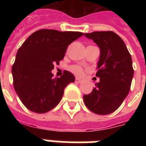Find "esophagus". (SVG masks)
Returning <instances> with one entry per match:
<instances>
[{
    "label": "esophagus",
    "instance_id": "1",
    "mask_svg": "<svg viewBox=\"0 0 146 146\" xmlns=\"http://www.w3.org/2000/svg\"><path fill=\"white\" fill-rule=\"evenodd\" d=\"M75 82H76V83H80V82H82V80H80V79H79V78H76Z\"/></svg>",
    "mask_w": 146,
    "mask_h": 146
}]
</instances>
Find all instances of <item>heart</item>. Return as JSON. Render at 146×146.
<instances>
[{
	"label": "heart",
	"mask_w": 146,
	"mask_h": 146,
	"mask_svg": "<svg viewBox=\"0 0 146 146\" xmlns=\"http://www.w3.org/2000/svg\"><path fill=\"white\" fill-rule=\"evenodd\" d=\"M70 70L73 72L74 74L77 76H81L83 73V70L81 66H73L70 68Z\"/></svg>",
	"instance_id": "heart-1"
}]
</instances>
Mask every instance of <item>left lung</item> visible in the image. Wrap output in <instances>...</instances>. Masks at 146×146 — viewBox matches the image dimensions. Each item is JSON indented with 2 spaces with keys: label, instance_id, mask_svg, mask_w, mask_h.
<instances>
[{
  "label": "left lung",
  "instance_id": "8db88e82",
  "mask_svg": "<svg viewBox=\"0 0 146 146\" xmlns=\"http://www.w3.org/2000/svg\"><path fill=\"white\" fill-rule=\"evenodd\" d=\"M100 48L96 76L99 82L83 96L86 106L95 113L105 115L115 111L129 93L134 70L130 54L122 38L111 31L85 33Z\"/></svg>",
  "mask_w": 146,
  "mask_h": 146
}]
</instances>
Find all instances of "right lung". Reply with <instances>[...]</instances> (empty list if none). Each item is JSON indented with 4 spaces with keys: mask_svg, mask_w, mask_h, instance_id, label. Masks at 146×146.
Returning a JSON list of instances; mask_svg holds the SVG:
<instances>
[{
    "mask_svg": "<svg viewBox=\"0 0 146 146\" xmlns=\"http://www.w3.org/2000/svg\"><path fill=\"white\" fill-rule=\"evenodd\" d=\"M82 35L80 32L41 29L19 48L12 66L13 86L29 111L43 113L52 110L60 102L66 86L75 81L69 71L54 79L50 71L64 58L69 44Z\"/></svg>",
    "mask_w": 146,
    "mask_h": 146,
    "instance_id": "add662e5",
    "label": "right lung"
}]
</instances>
